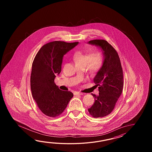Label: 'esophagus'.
<instances>
[{
	"label": "esophagus",
	"instance_id": "obj_1",
	"mask_svg": "<svg viewBox=\"0 0 152 152\" xmlns=\"http://www.w3.org/2000/svg\"><path fill=\"white\" fill-rule=\"evenodd\" d=\"M75 95H77V96H79V95H82L83 94V93H81V92H76L75 93Z\"/></svg>",
	"mask_w": 152,
	"mask_h": 152
}]
</instances>
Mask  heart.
Here are the masks:
<instances>
[{
	"instance_id": "b5f03b06",
	"label": "heart",
	"mask_w": 152,
	"mask_h": 152,
	"mask_svg": "<svg viewBox=\"0 0 152 152\" xmlns=\"http://www.w3.org/2000/svg\"><path fill=\"white\" fill-rule=\"evenodd\" d=\"M75 65H89L91 72L95 73L98 71L103 65L104 57L103 53L97 52L94 54L77 53L75 55Z\"/></svg>"
}]
</instances>
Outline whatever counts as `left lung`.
Returning <instances> with one entry per match:
<instances>
[{
  "mask_svg": "<svg viewBox=\"0 0 152 152\" xmlns=\"http://www.w3.org/2000/svg\"><path fill=\"white\" fill-rule=\"evenodd\" d=\"M88 43L101 48L104 57L103 65L94 79V83L99 86V95L91 94L95 102L88 111L94 118L103 117L113 111L122 94L123 70L117 52L107 41L94 39Z\"/></svg>",
  "mask_w": 152,
  "mask_h": 152,
  "instance_id": "8db88e82",
  "label": "left lung"
}]
</instances>
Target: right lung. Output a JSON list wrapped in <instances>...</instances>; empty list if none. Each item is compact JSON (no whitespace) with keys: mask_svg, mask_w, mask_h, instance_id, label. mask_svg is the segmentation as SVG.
<instances>
[{"mask_svg":"<svg viewBox=\"0 0 152 152\" xmlns=\"http://www.w3.org/2000/svg\"><path fill=\"white\" fill-rule=\"evenodd\" d=\"M77 44L78 42H49L42 46L33 61L30 77L32 97L47 116L60 115L73 97L71 92L60 90L54 79L61 71L64 55Z\"/></svg>","mask_w":152,"mask_h":152,"instance_id":"1","label":"right lung"}]
</instances>
